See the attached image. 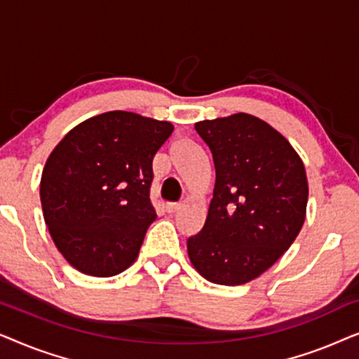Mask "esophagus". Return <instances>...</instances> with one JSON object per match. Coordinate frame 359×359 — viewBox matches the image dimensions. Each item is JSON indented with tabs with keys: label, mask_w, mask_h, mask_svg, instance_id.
I'll use <instances>...</instances> for the list:
<instances>
[{
	"label": "esophagus",
	"mask_w": 359,
	"mask_h": 359,
	"mask_svg": "<svg viewBox=\"0 0 359 359\" xmlns=\"http://www.w3.org/2000/svg\"><path fill=\"white\" fill-rule=\"evenodd\" d=\"M180 209H181V204H166V212H170V214L178 212Z\"/></svg>",
	"instance_id": "esophagus-1"
}]
</instances>
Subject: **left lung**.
I'll return each mask as SVG.
<instances>
[{
    "label": "left lung",
    "mask_w": 359,
    "mask_h": 359,
    "mask_svg": "<svg viewBox=\"0 0 359 359\" xmlns=\"http://www.w3.org/2000/svg\"><path fill=\"white\" fill-rule=\"evenodd\" d=\"M194 129L212 154L215 186L188 257L208 281L240 286L271 268L301 232L306 168L286 137L252 114L201 121Z\"/></svg>",
    "instance_id": "obj_1"
}]
</instances>
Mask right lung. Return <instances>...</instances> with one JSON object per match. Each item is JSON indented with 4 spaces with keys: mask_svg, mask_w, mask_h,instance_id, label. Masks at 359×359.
Wrapping results in <instances>:
<instances>
[{
    "mask_svg": "<svg viewBox=\"0 0 359 359\" xmlns=\"http://www.w3.org/2000/svg\"><path fill=\"white\" fill-rule=\"evenodd\" d=\"M173 124L109 111L68 132L48 155L41 178L43 220L73 268L116 276L139 257L149 225L154 156Z\"/></svg>",
    "mask_w": 359,
    "mask_h": 359,
    "instance_id": "obj_1",
    "label": "right lung"
}]
</instances>
